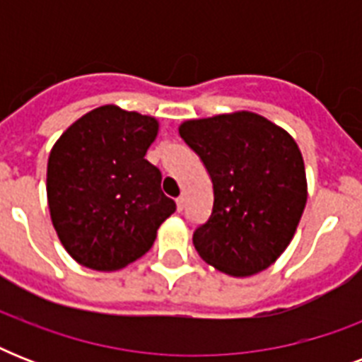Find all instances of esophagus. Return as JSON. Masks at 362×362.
<instances>
[{"mask_svg": "<svg viewBox=\"0 0 362 362\" xmlns=\"http://www.w3.org/2000/svg\"><path fill=\"white\" fill-rule=\"evenodd\" d=\"M184 206H186V199L180 195V197L176 199V209H178V212H182V210H184Z\"/></svg>", "mask_w": 362, "mask_h": 362, "instance_id": "obj_1", "label": "esophagus"}]
</instances>
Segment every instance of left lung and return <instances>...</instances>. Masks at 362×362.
<instances>
[{
  "label": "left lung",
  "instance_id": "1",
  "mask_svg": "<svg viewBox=\"0 0 362 362\" xmlns=\"http://www.w3.org/2000/svg\"><path fill=\"white\" fill-rule=\"evenodd\" d=\"M180 136L214 189L210 218L193 231L199 255L231 276L270 267L291 242L306 204L297 142L253 112L184 122Z\"/></svg>",
  "mask_w": 362,
  "mask_h": 362
}]
</instances>
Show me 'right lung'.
Here are the masks:
<instances>
[{
    "instance_id": "right-lung-1",
    "label": "right lung",
    "mask_w": 362,
    "mask_h": 362,
    "mask_svg": "<svg viewBox=\"0 0 362 362\" xmlns=\"http://www.w3.org/2000/svg\"><path fill=\"white\" fill-rule=\"evenodd\" d=\"M158 135L152 116L105 105L71 125L47 169L52 226L69 255L93 270H118L152 247L176 210L161 192V170L146 150Z\"/></svg>"
}]
</instances>
